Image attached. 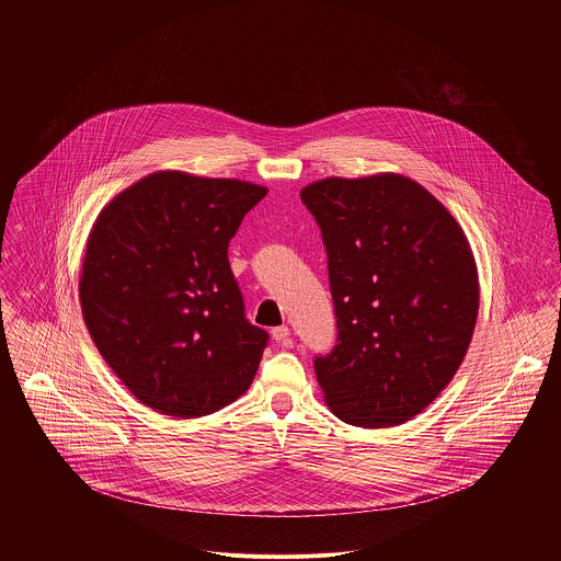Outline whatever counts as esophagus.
<instances>
[{"label": "esophagus", "mask_w": 561, "mask_h": 561, "mask_svg": "<svg viewBox=\"0 0 561 561\" xmlns=\"http://www.w3.org/2000/svg\"><path fill=\"white\" fill-rule=\"evenodd\" d=\"M289 336H291L289 325H276V328H272V339H274L276 343H287Z\"/></svg>", "instance_id": "34e87169"}]
</instances>
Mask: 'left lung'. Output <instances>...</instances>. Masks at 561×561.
Masks as SVG:
<instances>
[{
  "label": "left lung",
  "mask_w": 561,
  "mask_h": 561,
  "mask_svg": "<svg viewBox=\"0 0 561 561\" xmlns=\"http://www.w3.org/2000/svg\"><path fill=\"white\" fill-rule=\"evenodd\" d=\"M300 198L320 225L336 318V345L313 360L325 403L350 425H400L469 350L480 309L471 245L425 187L393 172L330 176Z\"/></svg>",
  "instance_id": "8db88e82"
}]
</instances>
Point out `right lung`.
I'll return each mask as SVG.
<instances>
[{"mask_svg": "<svg viewBox=\"0 0 561 561\" xmlns=\"http://www.w3.org/2000/svg\"><path fill=\"white\" fill-rule=\"evenodd\" d=\"M267 194L240 179L153 172L99 214L80 300L88 332L149 408L194 419L252 385L270 334L243 313L229 241Z\"/></svg>", "mask_w": 561, "mask_h": 561, "instance_id": "add662e5", "label": "right lung"}]
</instances>
